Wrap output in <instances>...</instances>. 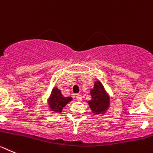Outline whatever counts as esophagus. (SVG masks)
I'll return each mask as SVG.
<instances>
[{
  "label": "esophagus",
  "instance_id": "34e87169",
  "mask_svg": "<svg viewBox=\"0 0 153 153\" xmlns=\"http://www.w3.org/2000/svg\"><path fill=\"white\" fill-rule=\"evenodd\" d=\"M75 99H76L78 101H82V96L81 95V94H76V95H75Z\"/></svg>",
  "mask_w": 153,
  "mask_h": 153
}]
</instances>
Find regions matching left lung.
Returning a JSON list of instances; mask_svg holds the SVG:
<instances>
[{
  "label": "left lung",
  "mask_w": 153,
  "mask_h": 153,
  "mask_svg": "<svg viewBox=\"0 0 153 153\" xmlns=\"http://www.w3.org/2000/svg\"><path fill=\"white\" fill-rule=\"evenodd\" d=\"M90 93L91 100L88 101V103L92 112L94 114H100L107 111L110 106V98L102 84L99 81L95 82Z\"/></svg>",
  "instance_id": "left-lung-1"
}]
</instances>
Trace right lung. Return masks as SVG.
Returning <instances> with one entry per match:
<instances>
[{
	"label": "right lung",
	"instance_id": "1",
	"mask_svg": "<svg viewBox=\"0 0 153 153\" xmlns=\"http://www.w3.org/2000/svg\"><path fill=\"white\" fill-rule=\"evenodd\" d=\"M71 100H72V97H64L62 94L60 90H59L57 88H54L51 92V95L48 100V103L52 111L57 113H61L63 107Z\"/></svg>",
	"mask_w": 153,
	"mask_h": 153
}]
</instances>
